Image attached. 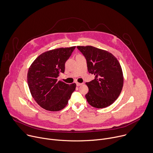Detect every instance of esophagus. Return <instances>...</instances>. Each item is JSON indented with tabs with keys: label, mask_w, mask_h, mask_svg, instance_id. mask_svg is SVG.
Returning <instances> with one entry per match:
<instances>
[{
	"label": "esophagus",
	"mask_w": 153,
	"mask_h": 153,
	"mask_svg": "<svg viewBox=\"0 0 153 153\" xmlns=\"http://www.w3.org/2000/svg\"><path fill=\"white\" fill-rule=\"evenodd\" d=\"M83 83H79V82H76V85L77 86H80L81 85H82Z\"/></svg>",
	"instance_id": "34e87169"
}]
</instances>
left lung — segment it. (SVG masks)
Instances as JSON below:
<instances>
[{
  "instance_id": "1",
  "label": "left lung",
  "mask_w": 153,
  "mask_h": 153,
  "mask_svg": "<svg viewBox=\"0 0 153 153\" xmlns=\"http://www.w3.org/2000/svg\"><path fill=\"white\" fill-rule=\"evenodd\" d=\"M85 56L89 73L95 78L86 82L88 88L85 98L94 107L102 108L112 104L119 97L124 84L123 70L117 58L107 51L97 48L78 46Z\"/></svg>"
}]
</instances>
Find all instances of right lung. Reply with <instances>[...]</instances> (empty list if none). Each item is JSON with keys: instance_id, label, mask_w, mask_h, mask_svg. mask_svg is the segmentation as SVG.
<instances>
[{"instance_id": "1", "label": "right lung", "mask_w": 153, "mask_h": 153, "mask_svg": "<svg viewBox=\"0 0 153 153\" xmlns=\"http://www.w3.org/2000/svg\"><path fill=\"white\" fill-rule=\"evenodd\" d=\"M75 46L61 48L40 55L30 66L27 80L30 92L43 108L52 111L63 109L68 104L76 84H66L58 81L60 73H64L65 63Z\"/></svg>"}]
</instances>
